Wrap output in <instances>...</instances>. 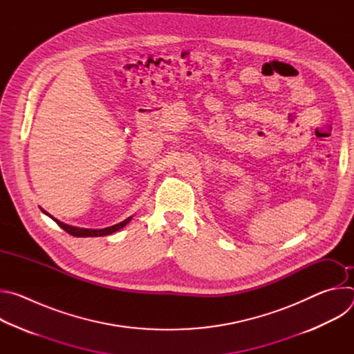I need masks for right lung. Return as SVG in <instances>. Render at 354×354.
Instances as JSON below:
<instances>
[{"label":"right lung","instance_id":"right-lung-1","mask_svg":"<svg viewBox=\"0 0 354 354\" xmlns=\"http://www.w3.org/2000/svg\"><path fill=\"white\" fill-rule=\"evenodd\" d=\"M41 212H43L44 214H47L48 217H52L48 213H46L44 210H41ZM52 218H53V217H52ZM130 218H131V217H129L127 220H124V221H122V223H119V224H116V225H112V227H108V228H104V230L77 228V227L67 225V224H64V223H62V221H59V220H56V218H53V220L59 224V227H62L66 232H68L70 235H74V236H104V235H109V234L116 232V231H119L120 228H123V227L130 221Z\"/></svg>","mask_w":354,"mask_h":354}]
</instances>
